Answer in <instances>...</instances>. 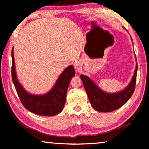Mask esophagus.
I'll return each mask as SVG.
<instances>
[{"instance_id":"34e87169","label":"esophagus","mask_w":149,"mask_h":149,"mask_svg":"<svg viewBox=\"0 0 149 149\" xmlns=\"http://www.w3.org/2000/svg\"><path fill=\"white\" fill-rule=\"evenodd\" d=\"M74 68L75 70L77 72H79L80 71H81L82 70V68H81V65L80 63L79 62H75L74 64Z\"/></svg>"}]
</instances>
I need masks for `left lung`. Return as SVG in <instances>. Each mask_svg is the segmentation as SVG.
Wrapping results in <instances>:
<instances>
[{"label": "left lung", "instance_id": "left-lung-1", "mask_svg": "<svg viewBox=\"0 0 149 149\" xmlns=\"http://www.w3.org/2000/svg\"><path fill=\"white\" fill-rule=\"evenodd\" d=\"M137 72V64H136L134 74L127 86L120 91L113 93L104 91L87 75H81V79L93 108L98 112H112L125 104L134 92Z\"/></svg>", "mask_w": 149, "mask_h": 149}]
</instances>
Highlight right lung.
Returning a JSON list of instances; mask_svg holds the SVG:
<instances>
[{"instance_id":"1","label":"right lung","mask_w":149,"mask_h":149,"mask_svg":"<svg viewBox=\"0 0 149 149\" xmlns=\"http://www.w3.org/2000/svg\"><path fill=\"white\" fill-rule=\"evenodd\" d=\"M73 65H70L62 72L54 86L49 92L43 95H33L24 89L17 77L14 47L12 49V78L19 98L23 105L34 114L53 116L62 111L64 108L66 93L72 78L75 75Z\"/></svg>"}]
</instances>
